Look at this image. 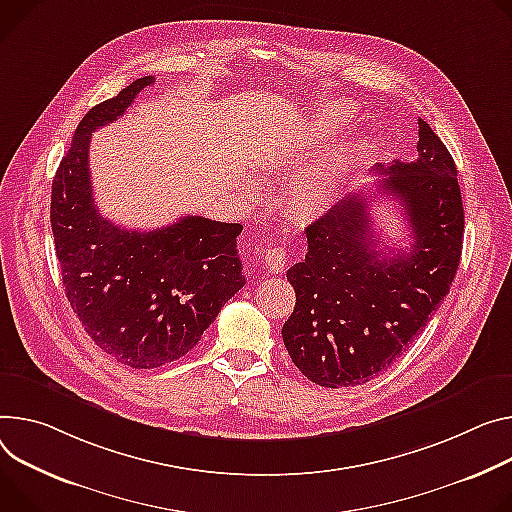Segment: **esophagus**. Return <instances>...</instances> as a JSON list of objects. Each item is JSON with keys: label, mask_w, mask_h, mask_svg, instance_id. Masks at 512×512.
Wrapping results in <instances>:
<instances>
[{"label": "esophagus", "mask_w": 512, "mask_h": 512, "mask_svg": "<svg viewBox=\"0 0 512 512\" xmlns=\"http://www.w3.org/2000/svg\"><path fill=\"white\" fill-rule=\"evenodd\" d=\"M286 263H288V251L282 245H267V249H265V267L271 273L284 271Z\"/></svg>", "instance_id": "1"}]
</instances>
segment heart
<instances>
[{"label": "heart", "instance_id": "1", "mask_svg": "<svg viewBox=\"0 0 512 512\" xmlns=\"http://www.w3.org/2000/svg\"><path fill=\"white\" fill-rule=\"evenodd\" d=\"M351 120V110L343 104H331L314 114L316 134H333ZM361 151L355 138L337 145L308 163H304L288 181L286 206L298 216H320L327 212L337 196L339 185L351 173ZM273 167V165H271Z\"/></svg>", "mask_w": 512, "mask_h": 512}]
</instances>
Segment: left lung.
Masks as SVG:
<instances>
[{"label": "left lung", "mask_w": 512, "mask_h": 512, "mask_svg": "<svg viewBox=\"0 0 512 512\" xmlns=\"http://www.w3.org/2000/svg\"><path fill=\"white\" fill-rule=\"evenodd\" d=\"M416 151V161L378 165V190L400 202L410 251L376 249L369 198L355 192L306 226L308 253L288 269L296 306L284 345L318 386H359L390 367L449 294L463 247L457 167L425 120Z\"/></svg>", "instance_id": "obj_1"}]
</instances>
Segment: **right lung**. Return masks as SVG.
<instances>
[{
    "label": "right lung",
    "instance_id": "right-lung-1",
    "mask_svg": "<svg viewBox=\"0 0 512 512\" xmlns=\"http://www.w3.org/2000/svg\"><path fill=\"white\" fill-rule=\"evenodd\" d=\"M151 83V75L136 79L83 116L51 194L67 300L94 343L132 369H153L192 351L245 286L241 224L183 216L155 230H126L96 206L91 132L118 120Z\"/></svg>",
    "mask_w": 512,
    "mask_h": 512
}]
</instances>
